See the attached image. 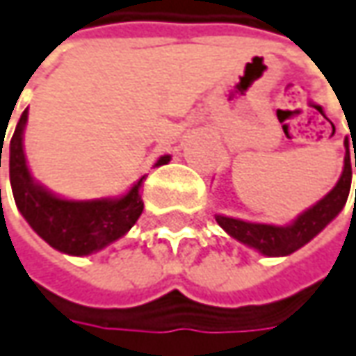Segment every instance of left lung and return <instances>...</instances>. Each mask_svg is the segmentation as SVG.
Masks as SVG:
<instances>
[{
    "instance_id": "1",
    "label": "left lung",
    "mask_w": 356,
    "mask_h": 356,
    "mask_svg": "<svg viewBox=\"0 0 356 356\" xmlns=\"http://www.w3.org/2000/svg\"><path fill=\"white\" fill-rule=\"evenodd\" d=\"M353 158L349 154V140L345 138V168L341 173L337 185L331 188L320 202H316L312 209L300 214L290 226H270V224H253L238 218H228L216 214V222L228 232L232 238H236L249 248L257 249L263 255L279 257L290 255L302 245H306L314 239L321 229L330 224L331 220L339 214L350 191V177H353ZM355 168H356V147H355ZM356 202V193H355Z\"/></svg>"
}]
</instances>
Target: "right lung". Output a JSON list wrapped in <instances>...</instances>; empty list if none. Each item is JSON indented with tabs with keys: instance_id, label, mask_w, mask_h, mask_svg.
<instances>
[{
	"instance_id": "obj_1",
	"label": "right lung",
	"mask_w": 356,
	"mask_h": 356,
	"mask_svg": "<svg viewBox=\"0 0 356 356\" xmlns=\"http://www.w3.org/2000/svg\"><path fill=\"white\" fill-rule=\"evenodd\" d=\"M26 108L17 122L9 142V179L19 212L48 245L67 255H89L122 238L136 224L142 210V187L146 175L120 198L99 200H66L36 185L26 168L23 152V130ZM169 156L158 159L156 165H165ZM1 168V149H0Z\"/></svg>"
}]
</instances>
